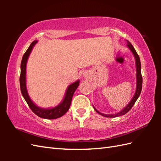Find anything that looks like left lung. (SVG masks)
I'll list each match as a JSON object with an SVG mask.
<instances>
[{
	"label": "left lung",
	"instance_id": "1",
	"mask_svg": "<svg viewBox=\"0 0 161 161\" xmlns=\"http://www.w3.org/2000/svg\"><path fill=\"white\" fill-rule=\"evenodd\" d=\"M126 43H127V47L129 48V50L131 51V53H133V56H134L135 58V61H136V92L135 94L133 95V98L131 99V100L130 101L129 103L126 106V107L122 109V110L116 113L115 114H102L100 111H98L96 108H95L94 107V109L95 110L97 114H100L101 115L104 116V117H107V118H115V117H118V116H121L126 114V113L130 111L133 106L134 105L135 102L136 100H138V97L141 95V91H142V75H141V60H140V57L138 56V54L136 53V50L134 49V47L132 46V44L130 43L128 40H126Z\"/></svg>",
	"mask_w": 161,
	"mask_h": 161
}]
</instances>
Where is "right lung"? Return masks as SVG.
Segmentation results:
<instances>
[{"mask_svg": "<svg viewBox=\"0 0 161 161\" xmlns=\"http://www.w3.org/2000/svg\"><path fill=\"white\" fill-rule=\"evenodd\" d=\"M37 42H38V41L36 40L34 41V42L30 44V46H29L28 50H26V52L23 56L21 64H20V91H21L23 97H24V99H25L27 104H28L29 107L36 115H38L39 117L44 118V119H57L61 117V116H63L68 111V109H69L73 94L75 93V91H76V89L77 88L79 84H80V80L75 81V82L70 84L69 86H68L63 100L61 101V102H60L59 104L57 105L56 107H53V108H44L38 107V106L34 103L32 100L30 99L29 94L28 93V90H27L26 65H27V61H28V57L33 49V47L35 46V44Z\"/></svg>", "mask_w": 161, "mask_h": 161, "instance_id": "right-lung-1", "label": "right lung"}]
</instances>
